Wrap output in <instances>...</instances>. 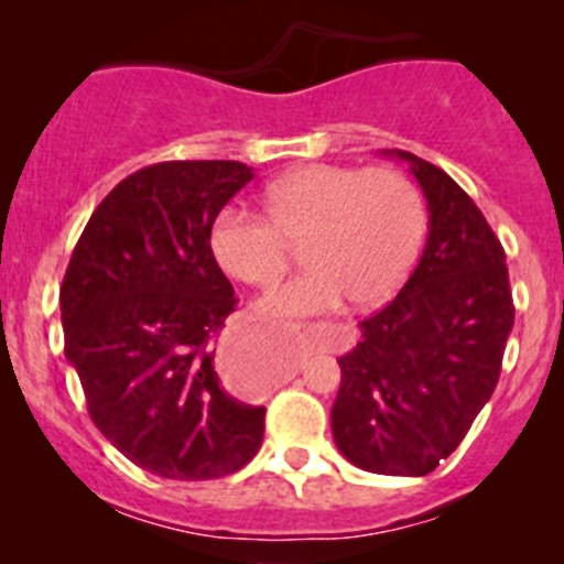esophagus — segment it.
I'll return each instance as SVG.
<instances>
[{"label": "esophagus", "mask_w": 564, "mask_h": 564, "mask_svg": "<svg viewBox=\"0 0 564 564\" xmlns=\"http://www.w3.org/2000/svg\"><path fill=\"white\" fill-rule=\"evenodd\" d=\"M218 371L224 382L237 392L261 390V382L253 377V344L246 335H235L218 349Z\"/></svg>", "instance_id": "obj_1"}]
</instances>
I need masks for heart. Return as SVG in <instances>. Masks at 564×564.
I'll list each match as a JSON object with an SVG mask.
<instances>
[{"label": "heart", "mask_w": 564, "mask_h": 564, "mask_svg": "<svg viewBox=\"0 0 564 564\" xmlns=\"http://www.w3.org/2000/svg\"><path fill=\"white\" fill-rule=\"evenodd\" d=\"M267 215L226 204L209 229L218 264L248 286H267L286 270L292 246L305 270L259 300L267 318L388 303L417 261L425 202L398 169L311 163L264 187Z\"/></svg>", "instance_id": "heart-1"}]
</instances>
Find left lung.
Masks as SVG:
<instances>
[{
  "label": "left lung",
  "instance_id": "8db88e82",
  "mask_svg": "<svg viewBox=\"0 0 564 564\" xmlns=\"http://www.w3.org/2000/svg\"><path fill=\"white\" fill-rule=\"evenodd\" d=\"M392 155L429 198V240L338 360L333 436L360 469L420 477L456 451L491 398L516 308L502 242L464 187L412 152Z\"/></svg>",
  "mask_w": 564,
  "mask_h": 564
}]
</instances>
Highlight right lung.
Wrapping results in <instances>:
<instances>
[{"mask_svg":"<svg viewBox=\"0 0 564 564\" xmlns=\"http://www.w3.org/2000/svg\"><path fill=\"white\" fill-rule=\"evenodd\" d=\"M253 180L240 161L124 176L78 237L59 289L65 357L100 434L152 475L215 480L259 453L264 406L220 388L213 340L237 308L209 229Z\"/></svg>","mask_w":564,"mask_h":564,"instance_id":"obj_1","label":"right lung"}]
</instances>
